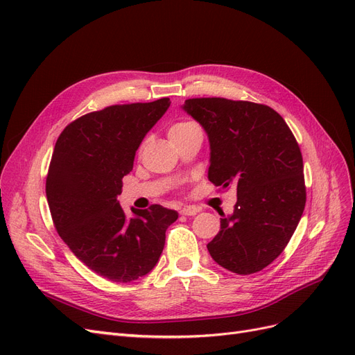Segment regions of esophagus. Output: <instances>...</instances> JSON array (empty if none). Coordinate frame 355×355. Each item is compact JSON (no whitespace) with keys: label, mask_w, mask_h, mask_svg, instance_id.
<instances>
[{"label":"esophagus","mask_w":355,"mask_h":355,"mask_svg":"<svg viewBox=\"0 0 355 355\" xmlns=\"http://www.w3.org/2000/svg\"><path fill=\"white\" fill-rule=\"evenodd\" d=\"M200 211V209L197 207H184L180 209V214H184V216H194V214H197Z\"/></svg>","instance_id":"1"}]
</instances>
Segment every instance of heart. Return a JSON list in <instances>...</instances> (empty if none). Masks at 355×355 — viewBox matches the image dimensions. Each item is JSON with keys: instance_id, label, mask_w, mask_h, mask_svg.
I'll list each match as a JSON object with an SVG mask.
<instances>
[{"instance_id": "b5f03b06", "label": "heart", "mask_w": 355, "mask_h": 355, "mask_svg": "<svg viewBox=\"0 0 355 355\" xmlns=\"http://www.w3.org/2000/svg\"><path fill=\"white\" fill-rule=\"evenodd\" d=\"M196 128H198V125L196 123L192 121H180V123H176L170 127L168 130V136L170 139L173 137H178V136H184L187 133H189L191 130H196Z\"/></svg>"}]
</instances>
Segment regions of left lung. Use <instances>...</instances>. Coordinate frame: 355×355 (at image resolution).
Wrapping results in <instances>:
<instances>
[{"mask_svg":"<svg viewBox=\"0 0 355 355\" xmlns=\"http://www.w3.org/2000/svg\"><path fill=\"white\" fill-rule=\"evenodd\" d=\"M182 108L209 136V180L237 189L234 213L220 219L207 250L231 272L261 271L286 249L305 209L304 161L296 139L283 116L266 105L197 98Z\"/></svg>","mask_w":355,"mask_h":355,"instance_id":"8db88e82","label":"left lung"}]
</instances>
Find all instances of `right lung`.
Instances as JSON below:
<instances>
[{
  "label": "right lung",
  "instance_id": "obj_1",
  "mask_svg": "<svg viewBox=\"0 0 355 355\" xmlns=\"http://www.w3.org/2000/svg\"><path fill=\"white\" fill-rule=\"evenodd\" d=\"M168 106L163 98L85 114L65 127L51 155L46 194L55 228L85 266L115 283L153 270L178 219L159 204L128 218L116 201L139 145Z\"/></svg>",
  "mask_w": 355,
  "mask_h": 355
}]
</instances>
